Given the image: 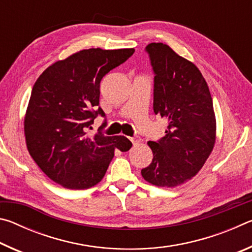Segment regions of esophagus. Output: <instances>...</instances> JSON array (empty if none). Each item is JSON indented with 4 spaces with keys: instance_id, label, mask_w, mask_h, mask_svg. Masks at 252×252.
I'll return each mask as SVG.
<instances>
[{
    "instance_id": "obj_1",
    "label": "esophagus",
    "mask_w": 252,
    "mask_h": 252,
    "mask_svg": "<svg viewBox=\"0 0 252 252\" xmlns=\"http://www.w3.org/2000/svg\"><path fill=\"white\" fill-rule=\"evenodd\" d=\"M130 141L132 142L133 146H136V144H139L140 142H141V139H140V138H130Z\"/></svg>"
}]
</instances>
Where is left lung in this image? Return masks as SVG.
Instances as JSON below:
<instances>
[{
  "instance_id": "8db88e82",
  "label": "left lung",
  "mask_w": 252,
  "mask_h": 252,
  "mask_svg": "<svg viewBox=\"0 0 252 252\" xmlns=\"http://www.w3.org/2000/svg\"><path fill=\"white\" fill-rule=\"evenodd\" d=\"M146 51L155 72L153 111L168 122L165 135L149 141L153 159L141 170L157 187H177L192 179L216 142L212 97L201 72L169 45L150 43Z\"/></svg>"
}]
</instances>
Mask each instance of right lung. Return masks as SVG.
I'll return each mask as SVG.
<instances>
[{
    "label": "right lung",
    "instance_id": "right-lung-1",
    "mask_svg": "<svg viewBox=\"0 0 252 252\" xmlns=\"http://www.w3.org/2000/svg\"><path fill=\"white\" fill-rule=\"evenodd\" d=\"M134 49L79 51L50 65L34 83L24 119L30 155L51 180L66 189H89L108 170L114 150L132 147L123 135L89 134L99 106L100 82ZM106 122L104 120L102 127Z\"/></svg>",
    "mask_w": 252,
    "mask_h": 252
}]
</instances>
